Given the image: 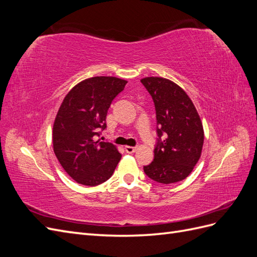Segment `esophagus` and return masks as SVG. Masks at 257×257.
Instances as JSON below:
<instances>
[{
  "label": "esophagus",
  "mask_w": 257,
  "mask_h": 257,
  "mask_svg": "<svg viewBox=\"0 0 257 257\" xmlns=\"http://www.w3.org/2000/svg\"><path fill=\"white\" fill-rule=\"evenodd\" d=\"M137 150V148L136 147H131V146H125V151L127 152V153H130V154H132V153H134L135 151Z\"/></svg>",
  "instance_id": "esophagus-1"
}]
</instances>
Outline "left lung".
<instances>
[{"label": "left lung", "mask_w": 257, "mask_h": 257, "mask_svg": "<svg viewBox=\"0 0 257 257\" xmlns=\"http://www.w3.org/2000/svg\"><path fill=\"white\" fill-rule=\"evenodd\" d=\"M142 83L150 93L157 111L158 144L146 175L163 184L182 181L197 164L204 145V127L185 91L162 77H146ZM165 136V141L160 137Z\"/></svg>", "instance_id": "left-lung-1"}]
</instances>
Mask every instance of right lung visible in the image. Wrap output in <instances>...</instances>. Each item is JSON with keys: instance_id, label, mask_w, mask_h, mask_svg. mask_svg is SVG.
Instances as JSON below:
<instances>
[{"instance_id": "add662e5", "label": "right lung", "mask_w": 257, "mask_h": 257, "mask_svg": "<svg viewBox=\"0 0 257 257\" xmlns=\"http://www.w3.org/2000/svg\"><path fill=\"white\" fill-rule=\"evenodd\" d=\"M126 80L96 76L77 83L62 102L52 128L53 151L77 183L94 186L109 179L121 160L110 143L96 141L106 115Z\"/></svg>"}]
</instances>
